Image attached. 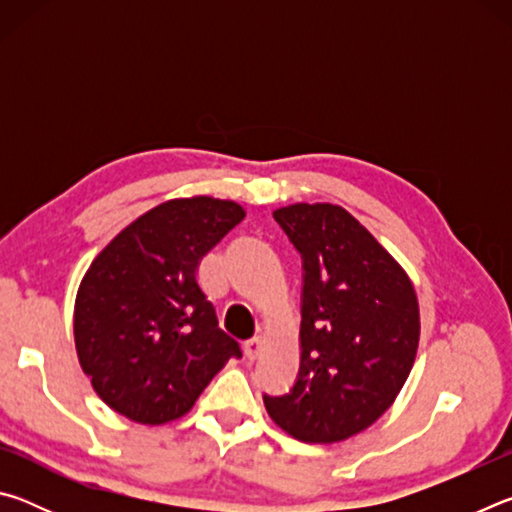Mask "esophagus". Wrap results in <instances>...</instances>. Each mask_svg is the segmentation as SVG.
Returning a JSON list of instances; mask_svg holds the SVG:
<instances>
[{
  "instance_id": "obj_1",
  "label": "esophagus",
  "mask_w": 512,
  "mask_h": 512,
  "mask_svg": "<svg viewBox=\"0 0 512 512\" xmlns=\"http://www.w3.org/2000/svg\"><path fill=\"white\" fill-rule=\"evenodd\" d=\"M262 348H264L262 336H253V339H248L244 343V352H246L248 359H257L259 354H262Z\"/></svg>"
}]
</instances>
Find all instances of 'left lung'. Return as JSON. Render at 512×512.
I'll return each mask as SVG.
<instances>
[{
	"mask_svg": "<svg viewBox=\"0 0 512 512\" xmlns=\"http://www.w3.org/2000/svg\"><path fill=\"white\" fill-rule=\"evenodd\" d=\"M302 257L300 368L287 395H264L277 427L302 443L368 429L402 391L420 341L404 268L339 205L273 212Z\"/></svg>",
	"mask_w": 512,
	"mask_h": 512,
	"instance_id": "8db88e82",
	"label": "left lung"
}]
</instances>
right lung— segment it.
Listing matches in <instances>:
<instances>
[{"label": "right lung", "mask_w": 512, "mask_h": 512, "mask_svg": "<svg viewBox=\"0 0 512 512\" xmlns=\"http://www.w3.org/2000/svg\"><path fill=\"white\" fill-rule=\"evenodd\" d=\"M244 216L232 201L176 198L135 219L94 257L76 293L74 341L110 409L142 424L176 420L225 361L241 357L196 268Z\"/></svg>", "instance_id": "right-lung-1"}]
</instances>
